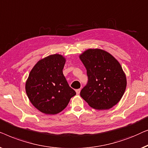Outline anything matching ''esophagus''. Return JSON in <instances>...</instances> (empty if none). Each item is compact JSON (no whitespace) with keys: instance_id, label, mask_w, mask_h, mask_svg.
Listing matches in <instances>:
<instances>
[{"instance_id":"34e87169","label":"esophagus","mask_w":148,"mask_h":148,"mask_svg":"<svg viewBox=\"0 0 148 148\" xmlns=\"http://www.w3.org/2000/svg\"><path fill=\"white\" fill-rule=\"evenodd\" d=\"M80 90H81V89L80 88H79V89H76V94H80Z\"/></svg>"}]
</instances>
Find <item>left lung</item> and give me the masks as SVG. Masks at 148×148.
<instances>
[{
    "instance_id": "8db88e82",
    "label": "left lung",
    "mask_w": 148,
    "mask_h": 148,
    "mask_svg": "<svg viewBox=\"0 0 148 148\" xmlns=\"http://www.w3.org/2000/svg\"><path fill=\"white\" fill-rule=\"evenodd\" d=\"M80 59L88 76L81 97L93 109H111L119 103L126 88V76L121 66L113 56L100 49H87Z\"/></svg>"
}]
</instances>
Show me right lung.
Here are the masks:
<instances>
[{"mask_svg":"<svg viewBox=\"0 0 148 148\" xmlns=\"http://www.w3.org/2000/svg\"><path fill=\"white\" fill-rule=\"evenodd\" d=\"M65 62L60 54L50 55L39 60L29 75L26 93L33 105L43 113H59L76 95L63 74Z\"/></svg>","mask_w":148,"mask_h":148,"instance_id":"add662e5","label":"right lung"}]
</instances>
